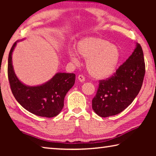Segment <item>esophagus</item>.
I'll use <instances>...</instances> for the list:
<instances>
[{
    "mask_svg": "<svg viewBox=\"0 0 156 156\" xmlns=\"http://www.w3.org/2000/svg\"><path fill=\"white\" fill-rule=\"evenodd\" d=\"M78 78L79 81H80V82H84V80H85V78H84V76L83 75H81V74H80L78 76Z\"/></svg>",
    "mask_w": 156,
    "mask_h": 156,
    "instance_id": "esophagus-1",
    "label": "esophagus"
}]
</instances>
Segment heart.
Wrapping results in <instances>:
<instances>
[{
	"mask_svg": "<svg viewBox=\"0 0 156 156\" xmlns=\"http://www.w3.org/2000/svg\"><path fill=\"white\" fill-rule=\"evenodd\" d=\"M77 51L86 60L89 72L96 78L112 76L117 68L121 57L119 47L98 37H87L78 43ZM73 62L78 61L77 53L73 49L68 52Z\"/></svg>",
	"mask_w": 156,
	"mask_h": 156,
	"instance_id": "b5f03b06",
	"label": "heart"
}]
</instances>
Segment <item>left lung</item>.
I'll list each match as a JSON object with an SVG mask.
<instances>
[{"label":"left lung","instance_id":"obj_1","mask_svg":"<svg viewBox=\"0 0 156 156\" xmlns=\"http://www.w3.org/2000/svg\"><path fill=\"white\" fill-rule=\"evenodd\" d=\"M144 74L143 51L137 43L132 54L113 75L99 80L96 94L92 100V109L103 118L122 112L140 91Z\"/></svg>","mask_w":156,"mask_h":156}]
</instances>
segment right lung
Here are the masks:
<instances>
[{
	"label": "right lung",
	"instance_id": "1",
	"mask_svg": "<svg viewBox=\"0 0 156 156\" xmlns=\"http://www.w3.org/2000/svg\"><path fill=\"white\" fill-rule=\"evenodd\" d=\"M16 43L10 49L7 74L10 88L21 106L34 115L52 118L59 114L64 107V99L75 83L74 73H58L49 81L40 86L29 87L23 84L16 76L12 55Z\"/></svg>",
	"mask_w": 156,
	"mask_h": 156
}]
</instances>
